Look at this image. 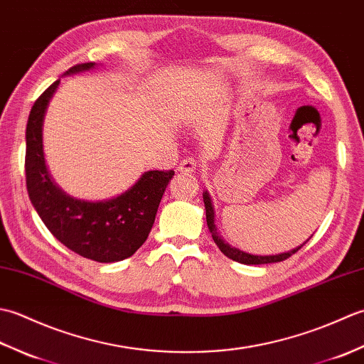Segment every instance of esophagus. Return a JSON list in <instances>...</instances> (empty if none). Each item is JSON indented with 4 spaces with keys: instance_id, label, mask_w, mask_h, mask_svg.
I'll use <instances>...</instances> for the list:
<instances>
[{
    "instance_id": "34e87169",
    "label": "esophagus",
    "mask_w": 364,
    "mask_h": 364,
    "mask_svg": "<svg viewBox=\"0 0 364 364\" xmlns=\"http://www.w3.org/2000/svg\"><path fill=\"white\" fill-rule=\"evenodd\" d=\"M196 168H197V161L194 158L183 159L180 162V166H178V170H180L181 173H192L196 172Z\"/></svg>"
}]
</instances>
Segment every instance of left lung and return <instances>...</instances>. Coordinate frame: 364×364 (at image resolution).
<instances>
[{
	"label": "left lung",
	"mask_w": 364,
	"mask_h": 364,
	"mask_svg": "<svg viewBox=\"0 0 364 364\" xmlns=\"http://www.w3.org/2000/svg\"><path fill=\"white\" fill-rule=\"evenodd\" d=\"M203 202H205V210H206V223H208V228H210L211 231V236L214 239L215 245L219 247L220 252L225 255V257H228L230 259L233 261H237V262H242V264H269V262H280V261H284L288 259L291 255L296 253L297 250H300L301 247H304L310 239H306V242L301 244L300 247H296V249H292L289 252H284V253H280V255H267V257H261V255H250V253H245L242 250L236 249V247H231L228 242H225L222 239L220 233L218 231V227H215L214 223V206H213V202H211V197L210 194H208V191L203 192Z\"/></svg>",
	"instance_id": "1"
}]
</instances>
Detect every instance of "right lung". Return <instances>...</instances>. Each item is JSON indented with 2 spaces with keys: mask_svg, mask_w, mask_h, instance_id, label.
<instances>
[{
  "mask_svg": "<svg viewBox=\"0 0 364 364\" xmlns=\"http://www.w3.org/2000/svg\"><path fill=\"white\" fill-rule=\"evenodd\" d=\"M94 67L95 63L78 64L65 75ZM59 82L60 80L54 81L29 112L25 172L31 203L51 235L72 252L98 262L129 258L149 237L161 198L175 172L150 170L123 194L103 202H87L65 194L46 168L42 141L46 107Z\"/></svg>",
  "mask_w": 364,
  "mask_h": 364,
  "instance_id": "1",
  "label": "right lung"
}]
</instances>
